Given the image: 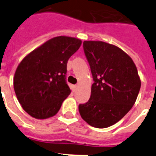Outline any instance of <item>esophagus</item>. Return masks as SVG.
Here are the masks:
<instances>
[{"label":"esophagus","instance_id":"obj_1","mask_svg":"<svg viewBox=\"0 0 156 156\" xmlns=\"http://www.w3.org/2000/svg\"><path fill=\"white\" fill-rule=\"evenodd\" d=\"M77 88H78V86H77V85H73V91L76 90Z\"/></svg>","mask_w":156,"mask_h":156}]
</instances>
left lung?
Segmentation results:
<instances>
[{
    "label": "left lung",
    "instance_id": "1",
    "mask_svg": "<svg viewBox=\"0 0 156 156\" xmlns=\"http://www.w3.org/2000/svg\"><path fill=\"white\" fill-rule=\"evenodd\" d=\"M83 51L94 82L89 101L79 105L80 114L94 127H108L137 100L141 84L137 67L122 49L103 41H84Z\"/></svg>",
    "mask_w": 156,
    "mask_h": 156
}]
</instances>
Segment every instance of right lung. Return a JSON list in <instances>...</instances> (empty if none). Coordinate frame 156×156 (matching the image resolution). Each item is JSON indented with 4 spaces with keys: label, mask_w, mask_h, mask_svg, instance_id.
Wrapping results in <instances>:
<instances>
[{
    "label": "right lung",
    "mask_w": 156,
    "mask_h": 156,
    "mask_svg": "<svg viewBox=\"0 0 156 156\" xmlns=\"http://www.w3.org/2000/svg\"><path fill=\"white\" fill-rule=\"evenodd\" d=\"M81 44L74 37H54L19 63L14 76V90L29 115L44 119L57 114L71 93L66 80L67 62Z\"/></svg>",
    "instance_id": "obj_1"
}]
</instances>
